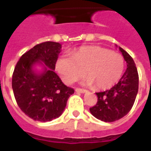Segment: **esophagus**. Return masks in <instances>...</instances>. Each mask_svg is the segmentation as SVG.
Segmentation results:
<instances>
[{
	"mask_svg": "<svg viewBox=\"0 0 151 151\" xmlns=\"http://www.w3.org/2000/svg\"><path fill=\"white\" fill-rule=\"evenodd\" d=\"M75 91L77 92H80V93H85V92H87V90L83 89V88H76Z\"/></svg>",
	"mask_w": 151,
	"mask_h": 151,
	"instance_id": "34e87169",
	"label": "esophagus"
}]
</instances>
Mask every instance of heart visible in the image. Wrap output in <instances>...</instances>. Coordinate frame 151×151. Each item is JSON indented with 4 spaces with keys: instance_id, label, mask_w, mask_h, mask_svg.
<instances>
[{
    "instance_id": "1",
    "label": "heart",
    "mask_w": 151,
    "mask_h": 151,
    "mask_svg": "<svg viewBox=\"0 0 151 151\" xmlns=\"http://www.w3.org/2000/svg\"><path fill=\"white\" fill-rule=\"evenodd\" d=\"M55 67L62 80L71 84L85 74L88 85L98 89H107L122 77L124 60L122 55L101 46H82L72 53V57H59Z\"/></svg>"
}]
</instances>
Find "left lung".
Here are the masks:
<instances>
[{
	"mask_svg": "<svg viewBox=\"0 0 151 151\" xmlns=\"http://www.w3.org/2000/svg\"><path fill=\"white\" fill-rule=\"evenodd\" d=\"M127 69L117 84L105 92H96L98 101L89 109L94 117L105 122H113L125 116L132 107L139 88V74L133 59L119 48Z\"/></svg>",
	"mask_w": 151,
	"mask_h": 151,
	"instance_id": "1",
	"label": "left lung"
}]
</instances>
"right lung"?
Wrapping results in <instances>:
<instances>
[{
  "mask_svg": "<svg viewBox=\"0 0 151 151\" xmlns=\"http://www.w3.org/2000/svg\"><path fill=\"white\" fill-rule=\"evenodd\" d=\"M61 45L53 41L38 44L20 57L12 74L13 92L19 107L34 121L46 122L63 114L74 92L54 72ZM46 66L41 74L32 70L36 63Z\"/></svg>",
  "mask_w": 151,
  "mask_h": 151,
  "instance_id": "obj_1",
  "label": "right lung"
}]
</instances>
